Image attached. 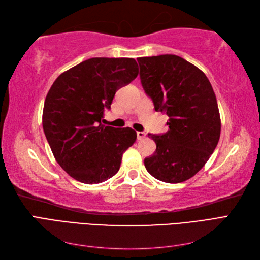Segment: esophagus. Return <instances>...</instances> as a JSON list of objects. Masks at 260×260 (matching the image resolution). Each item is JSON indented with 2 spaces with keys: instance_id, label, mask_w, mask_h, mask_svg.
Here are the masks:
<instances>
[{
  "instance_id": "esophagus-1",
  "label": "esophagus",
  "mask_w": 260,
  "mask_h": 260,
  "mask_svg": "<svg viewBox=\"0 0 260 260\" xmlns=\"http://www.w3.org/2000/svg\"><path fill=\"white\" fill-rule=\"evenodd\" d=\"M145 136H146V133L143 132V131H138V132H137V138H138V140L144 139Z\"/></svg>"
}]
</instances>
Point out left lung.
<instances>
[{
  "instance_id": "left-lung-1",
  "label": "left lung",
  "mask_w": 260,
  "mask_h": 260,
  "mask_svg": "<svg viewBox=\"0 0 260 260\" xmlns=\"http://www.w3.org/2000/svg\"><path fill=\"white\" fill-rule=\"evenodd\" d=\"M138 62L155 111L169 117L166 133H148L156 151L144 159L145 168L162 182H183L204 167L218 144L221 121L215 92L201 69L177 55L139 57Z\"/></svg>"
}]
</instances>
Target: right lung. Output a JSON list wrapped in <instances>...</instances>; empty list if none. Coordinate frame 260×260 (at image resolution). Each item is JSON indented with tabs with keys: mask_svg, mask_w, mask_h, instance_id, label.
<instances>
[{
	"mask_svg": "<svg viewBox=\"0 0 260 260\" xmlns=\"http://www.w3.org/2000/svg\"><path fill=\"white\" fill-rule=\"evenodd\" d=\"M136 59L94 57L62 73L45 98L42 124L55 159L86 184L104 182L120 168L137 132L102 124L117 90L135 80Z\"/></svg>",
	"mask_w": 260,
	"mask_h": 260,
	"instance_id": "add662e5",
	"label": "right lung"
}]
</instances>
